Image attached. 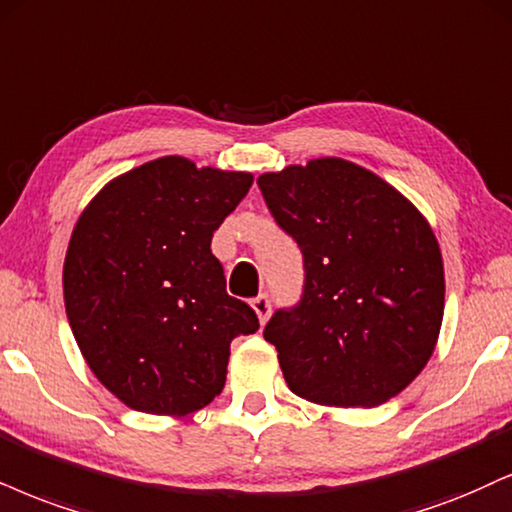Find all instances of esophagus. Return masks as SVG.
I'll return each instance as SVG.
<instances>
[{
	"mask_svg": "<svg viewBox=\"0 0 512 512\" xmlns=\"http://www.w3.org/2000/svg\"><path fill=\"white\" fill-rule=\"evenodd\" d=\"M251 308H254V313L258 315V323H266L268 315H270V299L266 294L256 296V299H251Z\"/></svg>",
	"mask_w": 512,
	"mask_h": 512,
	"instance_id": "34e87169",
	"label": "esophagus"
}]
</instances>
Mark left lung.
I'll use <instances>...</instances> for the list:
<instances>
[{
    "instance_id": "obj_1",
    "label": "left lung",
    "mask_w": 512,
    "mask_h": 512,
    "mask_svg": "<svg viewBox=\"0 0 512 512\" xmlns=\"http://www.w3.org/2000/svg\"><path fill=\"white\" fill-rule=\"evenodd\" d=\"M304 254L299 306L263 337L287 387L320 406L372 408L401 394L437 346L444 261L430 223L396 187L337 156L258 178Z\"/></svg>"
}]
</instances>
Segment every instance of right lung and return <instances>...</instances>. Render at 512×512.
I'll list each match as a JSON object with an SVG mask.
<instances>
[{"label": "right lung", "instance_id": "1", "mask_svg": "<svg viewBox=\"0 0 512 512\" xmlns=\"http://www.w3.org/2000/svg\"><path fill=\"white\" fill-rule=\"evenodd\" d=\"M251 182L161 156L106 182L80 213L63 261L66 315L94 377L128 408L180 418L208 406L232 339L258 330L211 254Z\"/></svg>", "mask_w": 512, "mask_h": 512}]
</instances>
